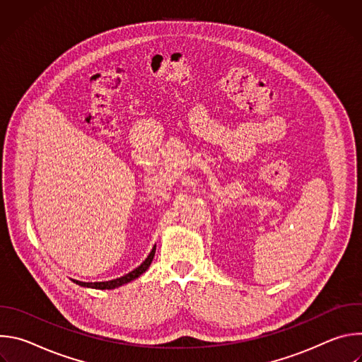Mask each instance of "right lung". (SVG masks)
I'll return each mask as SVG.
<instances>
[{
  "mask_svg": "<svg viewBox=\"0 0 362 362\" xmlns=\"http://www.w3.org/2000/svg\"><path fill=\"white\" fill-rule=\"evenodd\" d=\"M154 252H156V246H153L151 252H150L148 256L146 257V261H144L140 267H137L134 271H132V272H129V274H126L124 276H120V278H117V279L106 281V282H80V281H74V282H76L77 285H80V286H87V288H94V289H115V288H117V286H122V285H124V284H127V282H130V281L139 278L143 272H146L147 268L150 267L151 261H153Z\"/></svg>",
  "mask_w": 362,
  "mask_h": 362,
  "instance_id": "add662e5",
  "label": "right lung"
}]
</instances>
